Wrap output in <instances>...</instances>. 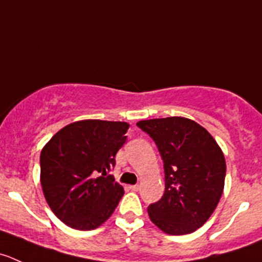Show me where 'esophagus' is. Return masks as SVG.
Returning <instances> with one entry per match:
<instances>
[{"label": "esophagus", "instance_id": "1", "mask_svg": "<svg viewBox=\"0 0 262 262\" xmlns=\"http://www.w3.org/2000/svg\"><path fill=\"white\" fill-rule=\"evenodd\" d=\"M129 188H130L132 190H134V192H137V190L139 189V185H138V184H136V185H130V187H129Z\"/></svg>", "mask_w": 262, "mask_h": 262}]
</instances>
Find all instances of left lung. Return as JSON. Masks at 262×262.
Here are the masks:
<instances>
[{
	"instance_id": "1",
	"label": "left lung",
	"mask_w": 262,
	"mask_h": 262,
	"mask_svg": "<svg viewBox=\"0 0 262 262\" xmlns=\"http://www.w3.org/2000/svg\"><path fill=\"white\" fill-rule=\"evenodd\" d=\"M137 125L155 141L165 170V192L148 206L151 222L166 234H189L216 209L225 182L224 154L211 134L180 116L142 120Z\"/></svg>"
}]
</instances>
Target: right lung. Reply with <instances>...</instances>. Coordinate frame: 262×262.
<instances>
[{"mask_svg": "<svg viewBox=\"0 0 262 262\" xmlns=\"http://www.w3.org/2000/svg\"><path fill=\"white\" fill-rule=\"evenodd\" d=\"M124 121L80 120L63 126L40 152V184L53 214L73 229L92 230L115 211L124 188L108 174L126 141Z\"/></svg>", "mask_w": 262, "mask_h": 262, "instance_id": "add662e5", "label": "right lung"}]
</instances>
